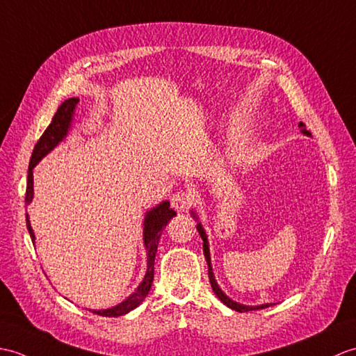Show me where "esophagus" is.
Masks as SVG:
<instances>
[{
  "label": "esophagus",
  "instance_id": "obj_1",
  "mask_svg": "<svg viewBox=\"0 0 356 356\" xmlns=\"http://www.w3.org/2000/svg\"><path fill=\"white\" fill-rule=\"evenodd\" d=\"M170 202H172V207L178 210V211H184L187 210L188 207H191L192 202H193V196L191 192L187 191H179L177 193L172 195L170 198Z\"/></svg>",
  "mask_w": 356,
  "mask_h": 356
}]
</instances>
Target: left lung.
I'll return each mask as SVG.
<instances>
[{"mask_svg": "<svg viewBox=\"0 0 356 356\" xmlns=\"http://www.w3.org/2000/svg\"><path fill=\"white\" fill-rule=\"evenodd\" d=\"M298 126H300V128H302V132H303V134H306V136H311L309 131L303 129V128H305V123H300ZM193 215H195V213H193ZM193 218H196V216H193ZM196 228H198V232H200L201 238H202V241H204L202 248H204L205 260H207V265H209V279H210V283H211V288H213V292H215V294L218 296V298L220 300V302H222L224 305H227L228 307H232V309L238 311V312H248V311H254V309H265V307L271 306V303H266V305H262V306H245V305L233 302V300H232L230 297H227V296L224 294L222 289H220V288L218 286V283H216V280H215V275H213V271H211V265H210V251H209L207 236H205V232H204V228H202L201 224H198V227H196Z\"/></svg>", "mask_w": 356, "mask_h": 356, "instance_id": "obj_1", "label": "left lung"}]
</instances>
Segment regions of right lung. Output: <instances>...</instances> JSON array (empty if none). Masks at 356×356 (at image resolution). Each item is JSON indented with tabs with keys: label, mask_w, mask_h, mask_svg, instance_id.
<instances>
[{
	"label": "right lung",
	"mask_w": 356,
	"mask_h": 356,
	"mask_svg": "<svg viewBox=\"0 0 356 356\" xmlns=\"http://www.w3.org/2000/svg\"><path fill=\"white\" fill-rule=\"evenodd\" d=\"M77 104H79V99L76 97L65 100L64 104L58 108V113L51 118V123L49 124V128L44 131L41 138H39L38 143L35 145L33 152H31L30 164H29L26 204L31 202V200H33V168L39 163L41 158H44L47 154H49L51 149L67 136L70 123H71V117H73L74 108ZM175 215L177 213L170 209V204L168 201H164L163 204L156 205L155 209L147 211V215L145 218V232H143V239H145L146 251H147V271L143 282L140 283L137 291L120 305L104 311H92L94 314L102 315V317H120V315L128 314L129 311L134 309V307H137L141 302H143L145 297L149 294V291H151L152 282H154V262H155V254L158 248V241L161 238L164 227L168 225L169 220ZM26 220H27V230L30 233L31 242H35V233L31 230L27 213H26Z\"/></svg>",
	"instance_id": "obj_1"
}]
</instances>
